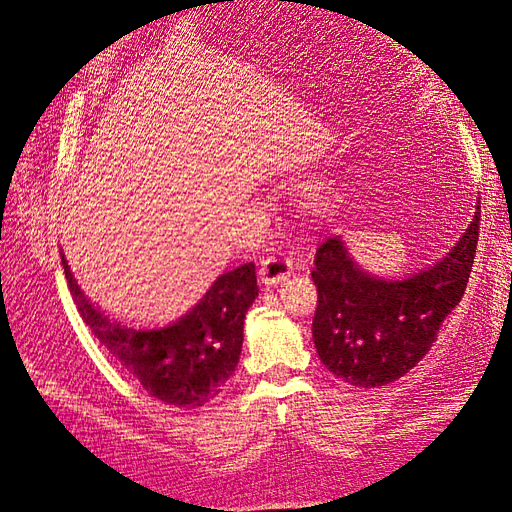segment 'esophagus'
<instances>
[{
  "label": "esophagus",
  "instance_id": "obj_1",
  "mask_svg": "<svg viewBox=\"0 0 512 512\" xmlns=\"http://www.w3.org/2000/svg\"><path fill=\"white\" fill-rule=\"evenodd\" d=\"M290 273H292V260L288 256L273 254V256H267L260 260L258 275H260V280L269 286L280 284Z\"/></svg>",
  "mask_w": 512,
  "mask_h": 512
}]
</instances>
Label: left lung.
<instances>
[{
	"label": "left lung",
	"mask_w": 512,
	"mask_h": 512,
	"mask_svg": "<svg viewBox=\"0 0 512 512\" xmlns=\"http://www.w3.org/2000/svg\"><path fill=\"white\" fill-rule=\"evenodd\" d=\"M478 224L480 205L451 252L404 280L365 273L339 237L320 243L312 271L318 290L312 333L331 374L374 389L395 382L423 359L468 286Z\"/></svg>",
	"instance_id": "8db88e82"
}]
</instances>
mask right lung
<instances>
[{
	"label": "right lung",
	"mask_w": 512,
	"mask_h": 512,
	"mask_svg": "<svg viewBox=\"0 0 512 512\" xmlns=\"http://www.w3.org/2000/svg\"><path fill=\"white\" fill-rule=\"evenodd\" d=\"M61 265L91 333L151 397L168 406L198 408L209 404L235 374L245 312L258 297L254 262L226 271L188 314L156 327L108 318L76 284L64 254Z\"/></svg>",
	"instance_id": "add662e5"
}]
</instances>
